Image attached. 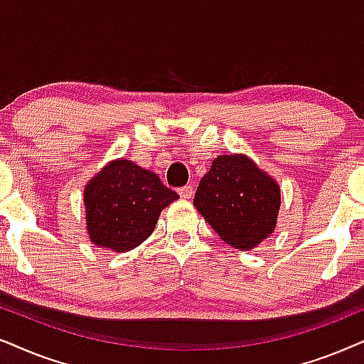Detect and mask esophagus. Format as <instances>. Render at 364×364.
<instances>
[{
  "label": "esophagus",
  "mask_w": 364,
  "mask_h": 364,
  "mask_svg": "<svg viewBox=\"0 0 364 364\" xmlns=\"http://www.w3.org/2000/svg\"><path fill=\"white\" fill-rule=\"evenodd\" d=\"M178 193H179V196L183 198V200H191L193 195H195V188H193V185L183 186V188H179Z\"/></svg>",
  "instance_id": "esophagus-1"
}]
</instances>
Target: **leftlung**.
I'll return each mask as SVG.
<instances>
[{
  "mask_svg": "<svg viewBox=\"0 0 364 364\" xmlns=\"http://www.w3.org/2000/svg\"><path fill=\"white\" fill-rule=\"evenodd\" d=\"M193 203L223 241L250 251L274 231L281 190L246 154H220L201 178Z\"/></svg>",
  "mask_w": 364,
  "mask_h": 364,
  "instance_id": "obj_1",
  "label": "left lung"
}]
</instances>
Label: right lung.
Returning a JSON list of instances; mask_svg holds the SVG:
<instances>
[{"instance_id": "obj_1", "label": "right lung", "mask_w": 364, "mask_h": 364, "mask_svg": "<svg viewBox=\"0 0 364 364\" xmlns=\"http://www.w3.org/2000/svg\"><path fill=\"white\" fill-rule=\"evenodd\" d=\"M178 198L156 173L126 158L113 159L85 186L90 241L116 253L136 248L154 231L164 208Z\"/></svg>"}]
</instances>
